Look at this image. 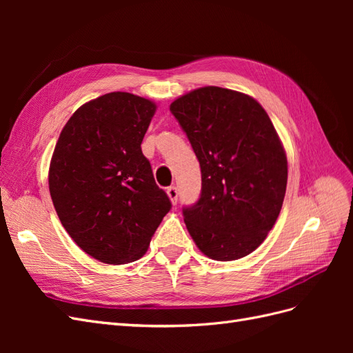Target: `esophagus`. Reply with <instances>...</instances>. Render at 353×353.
<instances>
[{
  "mask_svg": "<svg viewBox=\"0 0 353 353\" xmlns=\"http://www.w3.org/2000/svg\"><path fill=\"white\" fill-rule=\"evenodd\" d=\"M166 193H168V197L170 199V201H172V205H176L178 201V190L175 185H170L166 188Z\"/></svg>",
  "mask_w": 353,
  "mask_h": 353,
  "instance_id": "obj_1",
  "label": "esophagus"
}]
</instances>
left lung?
I'll use <instances>...</instances> for the list:
<instances>
[{
    "label": "left lung",
    "instance_id": "8db88e82",
    "mask_svg": "<svg viewBox=\"0 0 353 353\" xmlns=\"http://www.w3.org/2000/svg\"><path fill=\"white\" fill-rule=\"evenodd\" d=\"M199 159L201 193L183 208L200 252L236 261L259 248L280 215L287 157L262 105L243 92L203 87L170 104Z\"/></svg>",
    "mask_w": 353,
    "mask_h": 353
}]
</instances>
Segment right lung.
Returning <instances> with one entry per match:
<instances>
[{
    "mask_svg": "<svg viewBox=\"0 0 353 353\" xmlns=\"http://www.w3.org/2000/svg\"><path fill=\"white\" fill-rule=\"evenodd\" d=\"M156 104L130 92L85 103L63 128L51 157L52 205L72 240L94 259H140L170 210L141 152Z\"/></svg>",
    "mask_w": 353,
    "mask_h": 353,
    "instance_id": "add662e5",
    "label": "right lung"
}]
</instances>
